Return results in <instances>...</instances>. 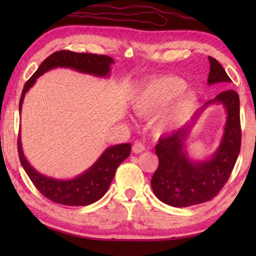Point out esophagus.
Returning a JSON list of instances; mask_svg holds the SVG:
<instances>
[{"label": "esophagus", "instance_id": "obj_1", "mask_svg": "<svg viewBox=\"0 0 256 256\" xmlns=\"http://www.w3.org/2000/svg\"><path fill=\"white\" fill-rule=\"evenodd\" d=\"M132 150H133L134 154H141L142 151L146 150V146H144V144H141V142H138V141H136V144H133Z\"/></svg>", "mask_w": 256, "mask_h": 256}]
</instances>
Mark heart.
Wrapping results in <instances>:
<instances>
[{
    "label": "heart",
    "instance_id": "1",
    "mask_svg": "<svg viewBox=\"0 0 256 256\" xmlns=\"http://www.w3.org/2000/svg\"><path fill=\"white\" fill-rule=\"evenodd\" d=\"M185 86V81L175 76L154 80L138 94L133 106L144 115H154L162 110L156 118L154 131L172 132L185 124L198 102L196 92Z\"/></svg>",
    "mask_w": 256,
    "mask_h": 256
}]
</instances>
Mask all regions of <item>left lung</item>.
I'll return each instance as SVG.
<instances>
[{
    "label": "left lung",
    "mask_w": 256,
    "mask_h": 256,
    "mask_svg": "<svg viewBox=\"0 0 256 256\" xmlns=\"http://www.w3.org/2000/svg\"><path fill=\"white\" fill-rule=\"evenodd\" d=\"M210 73L208 84H229L230 78L218 60L209 56ZM222 104L226 110L222 140L209 158L193 160L186 141L210 104ZM240 96L232 89L220 92L196 112L190 122L170 136H162L156 146L159 166L151 178V188L160 201L168 206L185 208L210 201L226 184L240 151Z\"/></svg>",
    "instance_id": "obj_1"
}]
</instances>
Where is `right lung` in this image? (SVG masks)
<instances>
[{
	"label": "right lung",
	"instance_id": "obj_1",
	"mask_svg": "<svg viewBox=\"0 0 256 256\" xmlns=\"http://www.w3.org/2000/svg\"><path fill=\"white\" fill-rule=\"evenodd\" d=\"M114 60L106 55L74 53L70 50H60L50 55L42 62L32 76L26 82L19 102L21 114L24 94L34 84L40 76L52 68H64L76 72L98 78H108L110 66ZM18 152L20 162L37 190L48 200L64 206H88L105 196L115 176V172L120 162L126 159L131 152V144H115L104 151L96 162L82 174L74 178L58 180L40 174L29 164L26 158L21 144V136L18 138Z\"/></svg>",
	"mask_w": 256,
	"mask_h": 256
}]
</instances>
